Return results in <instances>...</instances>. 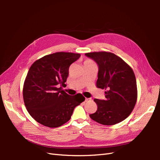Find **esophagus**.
Segmentation results:
<instances>
[{
	"label": "esophagus",
	"mask_w": 160,
	"mask_h": 160,
	"mask_svg": "<svg viewBox=\"0 0 160 160\" xmlns=\"http://www.w3.org/2000/svg\"><path fill=\"white\" fill-rule=\"evenodd\" d=\"M91 98H85V102H88V101H91Z\"/></svg>",
	"instance_id": "obj_1"
}]
</instances>
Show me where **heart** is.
<instances>
[{"label": "heart", "instance_id": "heart-1", "mask_svg": "<svg viewBox=\"0 0 160 160\" xmlns=\"http://www.w3.org/2000/svg\"><path fill=\"white\" fill-rule=\"evenodd\" d=\"M85 62H91V61H86Z\"/></svg>", "mask_w": 160, "mask_h": 160}]
</instances>
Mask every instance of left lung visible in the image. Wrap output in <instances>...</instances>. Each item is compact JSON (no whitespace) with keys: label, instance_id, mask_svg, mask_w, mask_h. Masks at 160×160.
<instances>
[{"label":"left lung","instance_id":"1","mask_svg":"<svg viewBox=\"0 0 160 160\" xmlns=\"http://www.w3.org/2000/svg\"><path fill=\"white\" fill-rule=\"evenodd\" d=\"M98 66L97 87L105 89V99H95L96 112L90 118L99 123L111 125L126 119L136 103V79L132 69L122 59L111 52L85 54Z\"/></svg>","mask_w":160,"mask_h":160}]
</instances>
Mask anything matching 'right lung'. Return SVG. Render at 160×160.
I'll return each mask as SVG.
<instances>
[{
    "label": "right lung",
    "instance_id": "1",
    "mask_svg": "<svg viewBox=\"0 0 160 160\" xmlns=\"http://www.w3.org/2000/svg\"><path fill=\"white\" fill-rule=\"evenodd\" d=\"M80 56L58 52L41 58L30 67L24 83L23 99L28 112L37 122L52 128L61 126L85 100L80 93L69 95L61 87L58 88L65 84L69 66Z\"/></svg>",
    "mask_w": 160,
    "mask_h": 160
}]
</instances>
